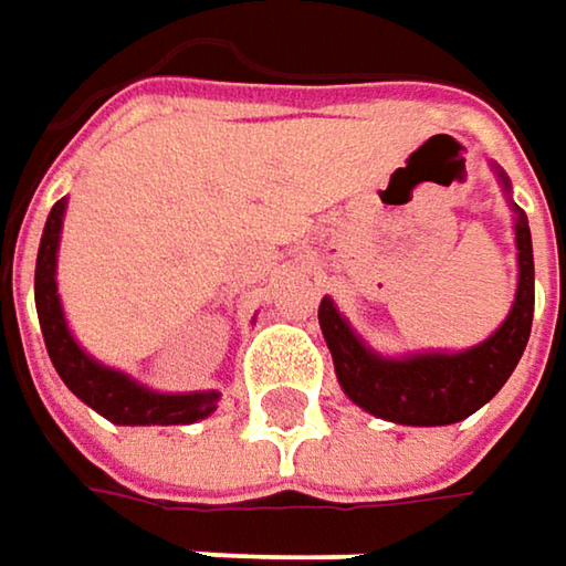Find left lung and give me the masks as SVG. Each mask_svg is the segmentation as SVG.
Masks as SVG:
<instances>
[{
  "mask_svg": "<svg viewBox=\"0 0 566 566\" xmlns=\"http://www.w3.org/2000/svg\"><path fill=\"white\" fill-rule=\"evenodd\" d=\"M509 187V180L502 178ZM518 239V294L505 324L486 343L467 353H421L408 359H382L363 346L349 324L336 314L334 301H321V331L334 353L343 391L376 418L415 428L457 424L480 411L515 373L535 317V259L528 217L515 207Z\"/></svg>",
  "mask_w": 566,
  "mask_h": 566,
  "instance_id": "8db88e82",
  "label": "left lung"
}]
</instances>
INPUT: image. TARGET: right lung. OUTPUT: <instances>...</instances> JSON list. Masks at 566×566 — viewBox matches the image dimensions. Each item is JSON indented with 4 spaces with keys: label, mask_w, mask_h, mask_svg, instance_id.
<instances>
[{
    "label": "right lung",
    "mask_w": 566,
    "mask_h": 566,
    "mask_svg": "<svg viewBox=\"0 0 566 566\" xmlns=\"http://www.w3.org/2000/svg\"><path fill=\"white\" fill-rule=\"evenodd\" d=\"M64 203L57 200L48 213V223L41 232L38 245V265H34V304H38V321L48 356L64 379V386L86 401L93 411L109 418L113 424H193L207 415L217 411L220 391H190V395H161L148 391L145 386L132 382L129 376L99 366L90 359L64 324L57 282H54V265H57V239H61V220H64Z\"/></svg>",
    "instance_id": "right-lung-1"
}]
</instances>
